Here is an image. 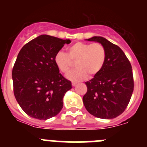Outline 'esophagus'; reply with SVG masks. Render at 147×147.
Here are the masks:
<instances>
[{
    "label": "esophagus",
    "instance_id": "obj_1",
    "mask_svg": "<svg viewBox=\"0 0 147 147\" xmlns=\"http://www.w3.org/2000/svg\"><path fill=\"white\" fill-rule=\"evenodd\" d=\"M77 84H78V83H77L76 82H72V85L73 86V87H75V86H76Z\"/></svg>",
    "mask_w": 147,
    "mask_h": 147
}]
</instances>
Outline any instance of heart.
<instances>
[{
    "label": "heart",
    "instance_id": "1",
    "mask_svg": "<svg viewBox=\"0 0 147 147\" xmlns=\"http://www.w3.org/2000/svg\"><path fill=\"white\" fill-rule=\"evenodd\" d=\"M67 54L59 51L55 56V63L64 74L69 72L74 63L77 67L67 77L73 81L86 79L89 75L93 78L102 70L106 60L105 47L99 42L84 43L78 42L67 48Z\"/></svg>",
    "mask_w": 147,
    "mask_h": 147
}]
</instances>
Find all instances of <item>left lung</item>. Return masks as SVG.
<instances>
[{
    "instance_id": "8db88e82",
    "label": "left lung",
    "mask_w": 147,
    "mask_h": 147,
    "mask_svg": "<svg viewBox=\"0 0 147 147\" xmlns=\"http://www.w3.org/2000/svg\"><path fill=\"white\" fill-rule=\"evenodd\" d=\"M100 42L106 50L102 70L85 84L87 91L83 103L90 114L101 119H113L124 112L134 90L129 60L119 46L100 36L87 39Z\"/></svg>"
}]
</instances>
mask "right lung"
I'll list each match as a JSON object with an SVG mask.
<instances>
[{"label": "right lung", "mask_w": 147, "mask_h": 147, "mask_svg": "<svg viewBox=\"0 0 147 147\" xmlns=\"http://www.w3.org/2000/svg\"><path fill=\"white\" fill-rule=\"evenodd\" d=\"M70 42V40L42 35L19 52L12 71L13 92L28 116L46 120L63 109V97L72 84L60 73L54 58L65 43Z\"/></svg>", "instance_id": "1"}]
</instances>
